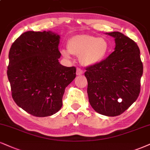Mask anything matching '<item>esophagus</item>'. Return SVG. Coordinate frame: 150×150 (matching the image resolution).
<instances>
[{
    "mask_svg": "<svg viewBox=\"0 0 150 150\" xmlns=\"http://www.w3.org/2000/svg\"><path fill=\"white\" fill-rule=\"evenodd\" d=\"M83 74V69H81V68H77L76 74L78 76H80L81 74Z\"/></svg>",
    "mask_w": 150,
    "mask_h": 150,
    "instance_id": "1",
    "label": "esophagus"
}]
</instances>
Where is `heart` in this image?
Returning a JSON list of instances; mask_svg holds the SVG:
<instances>
[{
    "label": "heart",
    "instance_id": "heart-1",
    "mask_svg": "<svg viewBox=\"0 0 150 150\" xmlns=\"http://www.w3.org/2000/svg\"><path fill=\"white\" fill-rule=\"evenodd\" d=\"M68 51L79 57L81 64L93 66L100 63L106 58L110 51V45L105 38L90 35H78L71 37L67 44ZM66 58L67 53L62 51Z\"/></svg>",
    "mask_w": 150,
    "mask_h": 150
}]
</instances>
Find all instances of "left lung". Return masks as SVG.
I'll return each mask as SVG.
<instances>
[{
    "mask_svg": "<svg viewBox=\"0 0 150 150\" xmlns=\"http://www.w3.org/2000/svg\"><path fill=\"white\" fill-rule=\"evenodd\" d=\"M107 34L115 38V51L100 63L87 67L85 76L91 106L99 114L114 117L138 99L143 65L134 40L120 32Z\"/></svg>",
    "mask_w": 150,
    "mask_h": 150,
    "instance_id": "8db88e82",
    "label": "left lung"
}]
</instances>
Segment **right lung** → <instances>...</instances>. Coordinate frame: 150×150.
<instances>
[{
    "label": "right lung",
    "instance_id": "1",
    "mask_svg": "<svg viewBox=\"0 0 150 150\" xmlns=\"http://www.w3.org/2000/svg\"><path fill=\"white\" fill-rule=\"evenodd\" d=\"M60 38L51 31H28L11 46L7 74L12 97L33 116L47 117L60 110L64 90L76 77L75 67L58 62Z\"/></svg>",
    "mask_w": 150,
    "mask_h": 150
}]
</instances>
